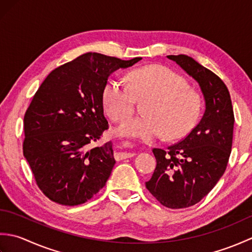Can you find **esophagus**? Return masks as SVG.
I'll use <instances>...</instances> for the list:
<instances>
[{"mask_svg":"<svg viewBox=\"0 0 252 252\" xmlns=\"http://www.w3.org/2000/svg\"><path fill=\"white\" fill-rule=\"evenodd\" d=\"M125 144H130V142H125ZM134 156V153H127V152H121V153H118L116 154V158L118 160H121V159H126V158H131Z\"/></svg>","mask_w":252,"mask_h":252,"instance_id":"obj_1","label":"esophagus"}]
</instances>
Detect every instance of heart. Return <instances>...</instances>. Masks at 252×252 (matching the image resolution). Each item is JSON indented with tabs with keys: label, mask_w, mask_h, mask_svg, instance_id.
Instances as JSON below:
<instances>
[{
	"label": "heart",
	"mask_w": 252,
	"mask_h": 252,
	"mask_svg": "<svg viewBox=\"0 0 252 252\" xmlns=\"http://www.w3.org/2000/svg\"><path fill=\"white\" fill-rule=\"evenodd\" d=\"M137 99H147L145 116L132 118L118 129L122 135L151 140L167 135L171 140L184 137L194 129L201 112V97L189 88L184 77L172 69L153 65L135 69L130 84L110 78L103 91L107 115L120 122L133 115Z\"/></svg>",
	"instance_id": "obj_1"
}]
</instances>
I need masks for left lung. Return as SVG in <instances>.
<instances>
[{
    "instance_id": "8db88e82",
    "label": "left lung",
    "mask_w": 252,
    "mask_h": 252,
    "mask_svg": "<svg viewBox=\"0 0 252 252\" xmlns=\"http://www.w3.org/2000/svg\"><path fill=\"white\" fill-rule=\"evenodd\" d=\"M199 83L206 110L199 123L181 142L167 149L154 148L157 165L146 189L170 209L196 205L225 172L233 144L231 96L215 72L187 55H169Z\"/></svg>"
}]
</instances>
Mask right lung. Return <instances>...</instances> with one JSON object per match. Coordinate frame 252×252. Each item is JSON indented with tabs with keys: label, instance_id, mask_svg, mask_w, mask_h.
Returning <instances> with one entry per match:
<instances>
[{
	"label": "right lung",
	"instance_id": "obj_1",
	"mask_svg": "<svg viewBox=\"0 0 252 252\" xmlns=\"http://www.w3.org/2000/svg\"><path fill=\"white\" fill-rule=\"evenodd\" d=\"M141 60L87 53L54 69L37 89L24 117L23 152L52 201L81 205L106 185L116 163L111 142L93 146L108 129L104 87L110 73Z\"/></svg>",
	"mask_w": 252,
	"mask_h": 252
}]
</instances>
